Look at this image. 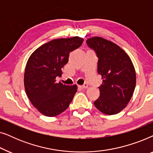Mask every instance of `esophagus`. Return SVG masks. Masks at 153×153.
<instances>
[{
  "mask_svg": "<svg viewBox=\"0 0 153 153\" xmlns=\"http://www.w3.org/2000/svg\"><path fill=\"white\" fill-rule=\"evenodd\" d=\"M78 87L79 88H81V89H85V88H88V85L86 84V83H85L84 85H79Z\"/></svg>",
  "mask_w": 153,
  "mask_h": 153,
  "instance_id": "esophagus-1",
  "label": "esophagus"
}]
</instances>
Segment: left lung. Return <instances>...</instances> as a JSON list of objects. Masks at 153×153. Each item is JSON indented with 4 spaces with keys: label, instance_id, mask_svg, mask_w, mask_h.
Here are the masks:
<instances>
[{
    "label": "left lung",
    "instance_id": "1",
    "mask_svg": "<svg viewBox=\"0 0 153 153\" xmlns=\"http://www.w3.org/2000/svg\"><path fill=\"white\" fill-rule=\"evenodd\" d=\"M87 45L98 58L97 73L102 84L95 107L106 115L118 114L126 107L136 86L134 67L124 50L112 42L100 37L87 39Z\"/></svg>",
    "mask_w": 153,
    "mask_h": 153
}]
</instances>
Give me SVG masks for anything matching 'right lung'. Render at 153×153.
Wrapping results in <instances>:
<instances>
[{"label": "right lung", "instance_id": "add662e5", "mask_svg": "<svg viewBox=\"0 0 153 153\" xmlns=\"http://www.w3.org/2000/svg\"><path fill=\"white\" fill-rule=\"evenodd\" d=\"M79 37L56 39L42 45L29 57L24 73L26 95L33 106L46 116H58L68 108L76 85L56 82L68 62L70 53L82 45Z\"/></svg>", "mask_w": 153, "mask_h": 153}]
</instances>
